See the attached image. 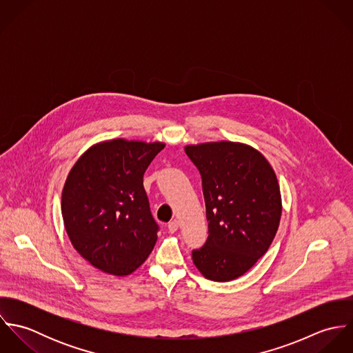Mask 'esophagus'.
<instances>
[{"mask_svg": "<svg viewBox=\"0 0 353 353\" xmlns=\"http://www.w3.org/2000/svg\"><path fill=\"white\" fill-rule=\"evenodd\" d=\"M167 227H168V231L174 234V232H176L178 228H179V221H178V220H172V221L168 223Z\"/></svg>", "mask_w": 353, "mask_h": 353, "instance_id": "obj_1", "label": "esophagus"}]
</instances>
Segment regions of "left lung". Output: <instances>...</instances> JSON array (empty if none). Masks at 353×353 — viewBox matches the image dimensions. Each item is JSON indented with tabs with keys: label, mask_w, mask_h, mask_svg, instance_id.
Masks as SVG:
<instances>
[{
	"label": "left lung",
	"mask_w": 353,
	"mask_h": 353,
	"mask_svg": "<svg viewBox=\"0 0 353 353\" xmlns=\"http://www.w3.org/2000/svg\"><path fill=\"white\" fill-rule=\"evenodd\" d=\"M201 174L208 239L193 250L203 277L231 281L268 252L281 217L276 174L262 153L241 143L188 145Z\"/></svg>",
	"instance_id": "8db88e82"
}]
</instances>
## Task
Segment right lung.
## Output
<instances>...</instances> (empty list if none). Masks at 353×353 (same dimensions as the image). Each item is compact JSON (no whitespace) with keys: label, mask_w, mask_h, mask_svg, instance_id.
<instances>
[{"label":"right lung","mask_w":353,"mask_h":353,"mask_svg":"<svg viewBox=\"0 0 353 353\" xmlns=\"http://www.w3.org/2000/svg\"><path fill=\"white\" fill-rule=\"evenodd\" d=\"M163 148L161 143L104 141L84 152L66 178L61 210L68 236L105 273H133L157 241L143 178Z\"/></svg>","instance_id":"1"}]
</instances>
